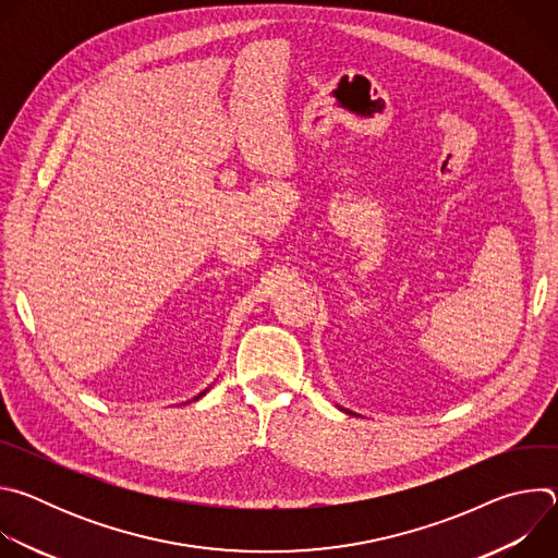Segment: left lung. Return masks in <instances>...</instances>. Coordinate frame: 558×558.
<instances>
[{
    "mask_svg": "<svg viewBox=\"0 0 558 558\" xmlns=\"http://www.w3.org/2000/svg\"><path fill=\"white\" fill-rule=\"evenodd\" d=\"M347 413H351V411H347Z\"/></svg>",
    "mask_w": 558,
    "mask_h": 558,
    "instance_id": "left-lung-1",
    "label": "left lung"
}]
</instances>
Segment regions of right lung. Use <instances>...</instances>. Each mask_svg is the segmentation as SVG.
Wrapping results in <instances>:
<instances>
[{
	"mask_svg": "<svg viewBox=\"0 0 558 558\" xmlns=\"http://www.w3.org/2000/svg\"><path fill=\"white\" fill-rule=\"evenodd\" d=\"M205 392H207V390H203V392H201V395H198V397H203V395H205ZM198 397H194V400H198Z\"/></svg>",
	"mask_w": 558,
	"mask_h": 558,
	"instance_id": "right-lung-1",
	"label": "right lung"
}]
</instances>
